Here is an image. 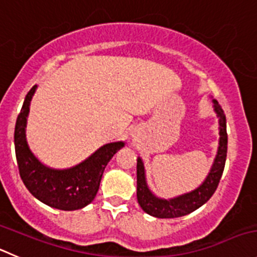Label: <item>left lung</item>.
Masks as SVG:
<instances>
[{
	"label": "left lung",
	"mask_w": 257,
	"mask_h": 257,
	"mask_svg": "<svg viewBox=\"0 0 257 257\" xmlns=\"http://www.w3.org/2000/svg\"><path fill=\"white\" fill-rule=\"evenodd\" d=\"M214 111L219 118V146L212 169L203 184L193 192L187 193L173 199H160L156 198L149 190L145 179V169L141 159H138V200L141 208L148 214L158 218H177L192 213L193 211L203 206L216 192L224 169L227 156V130L226 114L221 104L214 99Z\"/></svg>",
	"instance_id": "1"
}]
</instances>
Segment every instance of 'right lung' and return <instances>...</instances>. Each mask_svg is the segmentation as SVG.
<instances>
[{"label":"right lung","instance_id":"add662e5","mask_svg":"<svg viewBox=\"0 0 257 257\" xmlns=\"http://www.w3.org/2000/svg\"><path fill=\"white\" fill-rule=\"evenodd\" d=\"M34 85L26 94L15 126V151L24 184L40 202L57 209L74 211L89 204L98 192L104 168L123 143H112L99 148L77 167L65 170L46 168L34 156L26 143V117L35 93Z\"/></svg>","mask_w":257,"mask_h":257}]
</instances>
